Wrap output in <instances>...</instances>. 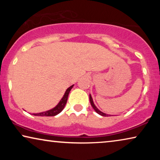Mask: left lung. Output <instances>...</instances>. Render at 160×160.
Returning a JSON list of instances; mask_svg holds the SVG:
<instances>
[{
	"instance_id": "8db88e82",
	"label": "left lung",
	"mask_w": 160,
	"mask_h": 160,
	"mask_svg": "<svg viewBox=\"0 0 160 160\" xmlns=\"http://www.w3.org/2000/svg\"><path fill=\"white\" fill-rule=\"evenodd\" d=\"M89 100H90V103H91V106H92V108H94V110H95L96 112H97L98 114H100V115H101V116H102V117H108V116H111V115H109V114H106V113H103V112H102V111H100L99 109H98L97 107L95 106V105L94 104V102H93V100H92V96H91V95L90 94H89Z\"/></svg>"
}]
</instances>
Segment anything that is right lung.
Returning <instances> with one entry per match:
<instances>
[{
	"label": "right lung",
	"mask_w": 160,
	"mask_h": 160,
	"mask_svg": "<svg viewBox=\"0 0 160 160\" xmlns=\"http://www.w3.org/2000/svg\"><path fill=\"white\" fill-rule=\"evenodd\" d=\"M73 85H72L70 87H68L65 91V92L62 98V99L60 100V101L58 102V104L54 107V108L50 109L49 111H43V112L38 113H32L34 116H39V117H54V116L58 115V113H60L61 111L63 110L64 107L67 102L68 97L70 91L71 90V89L73 88Z\"/></svg>",
	"instance_id": "right-lung-1"
}]
</instances>
